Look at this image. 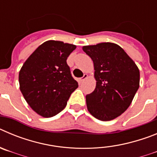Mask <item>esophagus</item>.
I'll use <instances>...</instances> for the list:
<instances>
[{"mask_svg": "<svg viewBox=\"0 0 157 157\" xmlns=\"http://www.w3.org/2000/svg\"><path fill=\"white\" fill-rule=\"evenodd\" d=\"M87 78H88V75L84 74V75H83L82 78H80L79 79H78V81H79V82H84V80L86 79Z\"/></svg>", "mask_w": 157, "mask_h": 157, "instance_id": "obj_1", "label": "esophagus"}]
</instances>
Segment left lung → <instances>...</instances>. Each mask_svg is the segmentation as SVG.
<instances>
[{
  "label": "left lung",
  "mask_w": 157,
  "mask_h": 157,
  "mask_svg": "<svg viewBox=\"0 0 157 157\" xmlns=\"http://www.w3.org/2000/svg\"><path fill=\"white\" fill-rule=\"evenodd\" d=\"M82 50L94 62L95 90L86 97L89 112L101 121H110L125 112L139 88L140 71L117 44L98 43Z\"/></svg>",
  "instance_id": "8db88e82"
}]
</instances>
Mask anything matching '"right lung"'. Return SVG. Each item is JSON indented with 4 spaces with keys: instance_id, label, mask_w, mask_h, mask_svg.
Instances as JSON below:
<instances>
[{
    "instance_id": "1",
    "label": "right lung",
    "mask_w": 157,
    "mask_h": 157,
    "mask_svg": "<svg viewBox=\"0 0 157 157\" xmlns=\"http://www.w3.org/2000/svg\"><path fill=\"white\" fill-rule=\"evenodd\" d=\"M76 45L49 40L27 58L19 73V89L39 116L52 117L67 105L78 85L71 77L67 59Z\"/></svg>"
}]
</instances>
